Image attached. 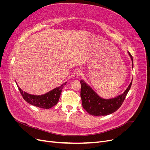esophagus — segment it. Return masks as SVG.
<instances>
[{"label": "esophagus", "instance_id": "1", "mask_svg": "<svg viewBox=\"0 0 150 150\" xmlns=\"http://www.w3.org/2000/svg\"><path fill=\"white\" fill-rule=\"evenodd\" d=\"M81 75V71L79 70H77L75 71L74 73L73 74V76L74 78H78Z\"/></svg>", "mask_w": 150, "mask_h": 150}]
</instances>
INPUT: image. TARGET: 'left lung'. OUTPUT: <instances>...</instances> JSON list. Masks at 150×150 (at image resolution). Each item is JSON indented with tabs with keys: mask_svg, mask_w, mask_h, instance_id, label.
Masks as SVG:
<instances>
[{
	"mask_svg": "<svg viewBox=\"0 0 150 150\" xmlns=\"http://www.w3.org/2000/svg\"><path fill=\"white\" fill-rule=\"evenodd\" d=\"M128 53L132 61V55L129 52ZM132 82V80L123 93L114 98L105 100L100 98L90 86L81 80L80 95L83 108L89 114L94 116L107 115L115 112L123 104L131 88Z\"/></svg>",
	"mask_w": 150,
	"mask_h": 150,
	"instance_id": "1",
	"label": "left lung"
}]
</instances>
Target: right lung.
Segmentation results:
<instances>
[{"mask_svg": "<svg viewBox=\"0 0 150 150\" xmlns=\"http://www.w3.org/2000/svg\"><path fill=\"white\" fill-rule=\"evenodd\" d=\"M66 83L62 84L59 87L42 96H34L23 92L18 86L19 92L27 103L36 107L43 109H49L56 105L59 101V98L62 92V89Z\"/></svg>", "mask_w": 150, "mask_h": 150, "instance_id": "add662e5", "label": "right lung"}]
</instances>
